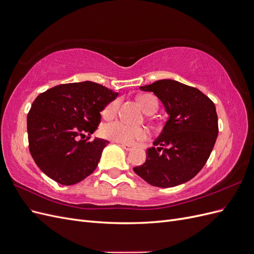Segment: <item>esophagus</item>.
<instances>
[{"label": "esophagus", "mask_w": 254, "mask_h": 254, "mask_svg": "<svg viewBox=\"0 0 254 254\" xmlns=\"http://www.w3.org/2000/svg\"><path fill=\"white\" fill-rule=\"evenodd\" d=\"M121 146L123 148H124L125 150H127V151H129V150H131L132 149V146L131 145H128V144H121Z\"/></svg>", "instance_id": "esophagus-1"}]
</instances>
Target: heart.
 I'll return each mask as SVG.
<instances>
[{
	"label": "heart",
	"mask_w": 254,
	"mask_h": 254,
	"mask_svg": "<svg viewBox=\"0 0 254 254\" xmlns=\"http://www.w3.org/2000/svg\"><path fill=\"white\" fill-rule=\"evenodd\" d=\"M141 108L146 113H153L158 109V101L151 94H141L137 96ZM120 108V99H114L107 105L104 109V117L109 119L118 113ZM103 134L114 142H120L124 144H133L136 141L145 140L148 136V131L144 127L130 126L124 122L114 121L106 124L103 128Z\"/></svg>",
	"instance_id": "heart-1"
}]
</instances>
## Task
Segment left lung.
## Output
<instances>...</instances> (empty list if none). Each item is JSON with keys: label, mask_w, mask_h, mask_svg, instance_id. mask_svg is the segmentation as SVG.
I'll return each instance as SVG.
<instances>
[{"label": "left lung", "mask_w": 254, "mask_h": 254, "mask_svg": "<svg viewBox=\"0 0 254 254\" xmlns=\"http://www.w3.org/2000/svg\"><path fill=\"white\" fill-rule=\"evenodd\" d=\"M153 92L170 118L133 171L153 187L173 188L190 180L209 159L218 135L216 108L197 88L172 79L140 87Z\"/></svg>", "instance_id": "1"}]
</instances>
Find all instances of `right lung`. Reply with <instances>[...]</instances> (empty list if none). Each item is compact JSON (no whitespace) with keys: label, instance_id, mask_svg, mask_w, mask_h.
I'll use <instances>...</instances> for the list:
<instances>
[{"label":"right lung","instance_id":"add662e5","mask_svg":"<svg viewBox=\"0 0 254 254\" xmlns=\"http://www.w3.org/2000/svg\"><path fill=\"white\" fill-rule=\"evenodd\" d=\"M117 96L92 81L59 84L38 95L27 114L28 147L37 166L63 186L93 173L109 142L89 141L90 135L101 123V112Z\"/></svg>","mask_w":254,"mask_h":254}]
</instances>
